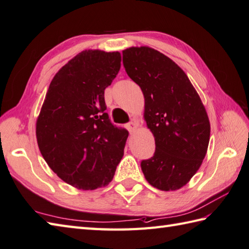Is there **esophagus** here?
<instances>
[{
    "label": "esophagus",
    "mask_w": 249,
    "mask_h": 249,
    "mask_svg": "<svg viewBox=\"0 0 249 249\" xmlns=\"http://www.w3.org/2000/svg\"><path fill=\"white\" fill-rule=\"evenodd\" d=\"M138 126H139V124L137 123V122L134 121V122H130L129 124H127V126H126V127H127V129L129 130L130 134H133L134 131H136V129L138 128Z\"/></svg>",
    "instance_id": "1"
}]
</instances>
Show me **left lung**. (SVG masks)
<instances>
[{
    "instance_id": "obj_1",
    "label": "left lung",
    "mask_w": 249,
    "mask_h": 249,
    "mask_svg": "<svg viewBox=\"0 0 249 249\" xmlns=\"http://www.w3.org/2000/svg\"><path fill=\"white\" fill-rule=\"evenodd\" d=\"M123 63L142 90L143 119L155 140L153 158L141 162L144 178L162 191H176L207 153L211 123L205 107L181 68L154 48H126Z\"/></svg>"
}]
</instances>
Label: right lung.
<instances>
[{"mask_svg":"<svg viewBox=\"0 0 249 249\" xmlns=\"http://www.w3.org/2000/svg\"><path fill=\"white\" fill-rule=\"evenodd\" d=\"M119 52L86 50L58 71L36 119L38 149L63 181L80 190L108 186L128 131L111 123L105 89L121 68Z\"/></svg>","mask_w":249,"mask_h":249,"instance_id":"obj_1","label":"right lung"}]
</instances>
